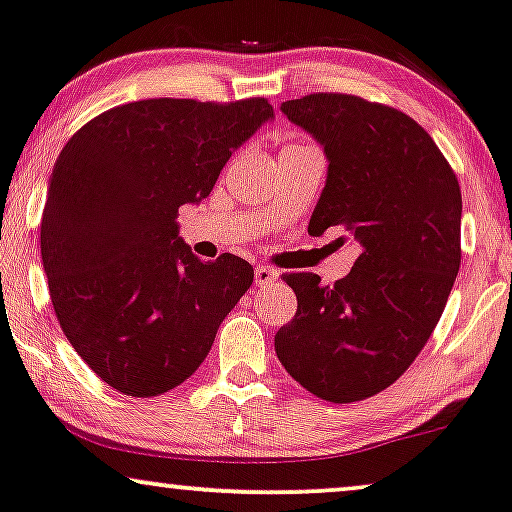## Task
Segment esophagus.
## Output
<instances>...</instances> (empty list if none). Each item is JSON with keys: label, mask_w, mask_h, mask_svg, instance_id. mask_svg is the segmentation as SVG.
<instances>
[{"label": "esophagus", "mask_w": 512, "mask_h": 512, "mask_svg": "<svg viewBox=\"0 0 512 512\" xmlns=\"http://www.w3.org/2000/svg\"><path fill=\"white\" fill-rule=\"evenodd\" d=\"M278 278V271L274 267H267V264H260L255 267V286H269Z\"/></svg>", "instance_id": "obj_1"}]
</instances>
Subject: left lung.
Returning a JSON list of instances; mask_svg holds the SVG:
<instances>
[{
  "instance_id": "left-lung-1",
  "label": "left lung",
  "mask_w": 512,
  "mask_h": 512,
  "mask_svg": "<svg viewBox=\"0 0 512 512\" xmlns=\"http://www.w3.org/2000/svg\"><path fill=\"white\" fill-rule=\"evenodd\" d=\"M319 141L328 179L309 234L342 229L359 248L333 286L283 274L297 314L276 333V357L316 397L349 404L390 387L442 316L461 267V186L416 120L352 94L281 103Z\"/></svg>"
}]
</instances>
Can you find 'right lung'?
<instances>
[{
	"label": "right lung",
	"instance_id": "add662e5",
	"mask_svg": "<svg viewBox=\"0 0 512 512\" xmlns=\"http://www.w3.org/2000/svg\"><path fill=\"white\" fill-rule=\"evenodd\" d=\"M269 118L262 96L132 101L89 120L58 155L40 231L51 304L75 352L120 394L184 383L252 286L241 257L198 260L177 215L210 196Z\"/></svg>",
	"mask_w": 512,
	"mask_h": 512
}]
</instances>
